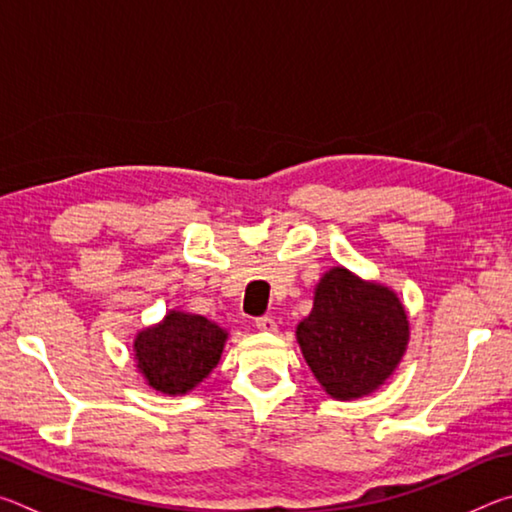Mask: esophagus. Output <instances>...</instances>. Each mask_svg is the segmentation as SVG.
Here are the masks:
<instances>
[{"instance_id":"1","label":"esophagus","mask_w":512,"mask_h":512,"mask_svg":"<svg viewBox=\"0 0 512 512\" xmlns=\"http://www.w3.org/2000/svg\"><path fill=\"white\" fill-rule=\"evenodd\" d=\"M255 325H257L259 332H266V334H271V332H275V329H277V323H275V320H273L271 316H262V318H257V320H255Z\"/></svg>"}]
</instances>
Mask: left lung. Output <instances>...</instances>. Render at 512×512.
Returning a JSON list of instances; mask_svg holds the SVG:
<instances>
[{
	"label": "left lung",
	"mask_w": 512,
	"mask_h": 512,
	"mask_svg": "<svg viewBox=\"0 0 512 512\" xmlns=\"http://www.w3.org/2000/svg\"><path fill=\"white\" fill-rule=\"evenodd\" d=\"M409 336V314L400 296L345 266H332L320 277L311 314L296 327L307 366L323 391L341 402L359 400L386 384L400 366Z\"/></svg>",
	"instance_id": "obj_1"
}]
</instances>
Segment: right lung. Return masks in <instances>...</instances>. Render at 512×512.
Segmentation results:
<instances>
[{
	"label": "right lung",
	"mask_w": 512,
	"mask_h": 512,
	"mask_svg": "<svg viewBox=\"0 0 512 512\" xmlns=\"http://www.w3.org/2000/svg\"><path fill=\"white\" fill-rule=\"evenodd\" d=\"M228 332L205 316L169 309L160 323L144 327L133 357L146 386L162 395H187L221 361Z\"/></svg>",
	"instance_id": "right-lung-1"
}]
</instances>
